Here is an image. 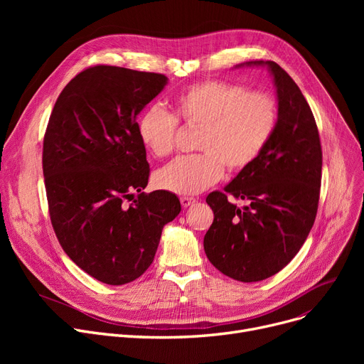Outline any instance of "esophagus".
<instances>
[{
  "label": "esophagus",
  "mask_w": 364,
  "mask_h": 364,
  "mask_svg": "<svg viewBox=\"0 0 364 364\" xmlns=\"http://www.w3.org/2000/svg\"><path fill=\"white\" fill-rule=\"evenodd\" d=\"M180 202H181L183 208H188V206H192L196 202V199L195 198H188V196H181Z\"/></svg>",
  "instance_id": "esophagus-1"
}]
</instances>
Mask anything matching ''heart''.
Listing matches in <instances>:
<instances>
[{"label":"heart","instance_id":"b5f03b06","mask_svg":"<svg viewBox=\"0 0 364 364\" xmlns=\"http://www.w3.org/2000/svg\"><path fill=\"white\" fill-rule=\"evenodd\" d=\"M172 114L158 105L147 107L137 121L144 149L155 158L176 147L177 122L198 128L195 147L200 153L180 156L155 174V184L176 195H198L215 184L224 166H250L272 140L279 109L270 94L211 80L183 90L172 103Z\"/></svg>","mask_w":364,"mask_h":364}]
</instances>
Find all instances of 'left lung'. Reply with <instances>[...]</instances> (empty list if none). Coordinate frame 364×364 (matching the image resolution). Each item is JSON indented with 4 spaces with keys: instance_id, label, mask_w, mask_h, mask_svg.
Listing matches in <instances>:
<instances>
[{
    "instance_id": "1",
    "label": "left lung",
    "mask_w": 364,
    "mask_h": 364,
    "mask_svg": "<svg viewBox=\"0 0 364 364\" xmlns=\"http://www.w3.org/2000/svg\"><path fill=\"white\" fill-rule=\"evenodd\" d=\"M267 66L277 92L279 118L261 155L206 203L214 221L203 239L208 259L239 282L279 273L298 254L316 220L321 184V146L313 112L299 87L276 62ZM247 202L239 208L226 199Z\"/></svg>"
}]
</instances>
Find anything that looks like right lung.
Instances as JSON below:
<instances>
[{"instance_id":"obj_1","label":"right lung","mask_w":364,"mask_h":364,"mask_svg":"<svg viewBox=\"0 0 364 364\" xmlns=\"http://www.w3.org/2000/svg\"><path fill=\"white\" fill-rule=\"evenodd\" d=\"M166 84L162 73L92 66L63 88L50 114L43 172L54 233L80 269L106 284L140 277L164 225L181 211L174 193L141 192L150 168L137 114Z\"/></svg>"}]
</instances>
